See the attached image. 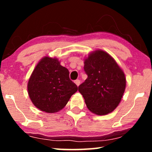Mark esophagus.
<instances>
[{
	"label": "esophagus",
	"mask_w": 152,
	"mask_h": 152,
	"mask_svg": "<svg viewBox=\"0 0 152 152\" xmlns=\"http://www.w3.org/2000/svg\"><path fill=\"white\" fill-rule=\"evenodd\" d=\"M75 83L77 86H80V80H76L75 81Z\"/></svg>",
	"instance_id": "esophagus-1"
}]
</instances>
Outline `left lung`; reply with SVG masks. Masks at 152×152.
Masks as SVG:
<instances>
[{
    "label": "left lung",
    "mask_w": 152,
    "mask_h": 152,
    "mask_svg": "<svg viewBox=\"0 0 152 152\" xmlns=\"http://www.w3.org/2000/svg\"><path fill=\"white\" fill-rule=\"evenodd\" d=\"M88 77L78 87L89 111L98 115L111 113L121 101L126 87L124 72L109 54L102 50L84 59Z\"/></svg>",
    "instance_id": "left-lung-1"
}]
</instances>
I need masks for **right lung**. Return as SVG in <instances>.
Here are the masks:
<instances>
[{
  "mask_svg": "<svg viewBox=\"0 0 152 152\" xmlns=\"http://www.w3.org/2000/svg\"><path fill=\"white\" fill-rule=\"evenodd\" d=\"M77 86L69 78L67 68L57 58L45 57L37 64L28 84L30 98L35 107L46 113H57L66 105Z\"/></svg>",
  "mask_w": 152,
  "mask_h": 152,
  "instance_id": "obj_1",
  "label": "right lung"
}]
</instances>
